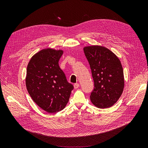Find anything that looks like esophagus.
Segmentation results:
<instances>
[{"label":"esophagus","mask_w":148,"mask_h":148,"mask_svg":"<svg viewBox=\"0 0 148 148\" xmlns=\"http://www.w3.org/2000/svg\"><path fill=\"white\" fill-rule=\"evenodd\" d=\"M73 86H74L75 89H77L79 86V83H75V84H74Z\"/></svg>","instance_id":"34e87169"}]
</instances>
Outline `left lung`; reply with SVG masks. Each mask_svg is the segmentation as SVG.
Masks as SVG:
<instances>
[{"label": "left lung", "mask_w": 148, "mask_h": 148, "mask_svg": "<svg viewBox=\"0 0 148 148\" xmlns=\"http://www.w3.org/2000/svg\"><path fill=\"white\" fill-rule=\"evenodd\" d=\"M83 51L95 83L91 101L98 108H109L117 102L123 91L122 65L117 56L105 47L86 46Z\"/></svg>", "instance_id": "left-lung-1"}]
</instances>
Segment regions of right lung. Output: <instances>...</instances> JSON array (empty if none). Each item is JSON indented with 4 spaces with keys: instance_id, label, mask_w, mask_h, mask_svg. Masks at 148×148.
<instances>
[{
    "instance_id": "add662e5",
    "label": "right lung",
    "mask_w": 148,
    "mask_h": 148,
    "mask_svg": "<svg viewBox=\"0 0 148 148\" xmlns=\"http://www.w3.org/2000/svg\"><path fill=\"white\" fill-rule=\"evenodd\" d=\"M62 50L42 49L31 58L26 69V86L33 101L48 113L64 109L73 86L59 65Z\"/></svg>"
}]
</instances>
